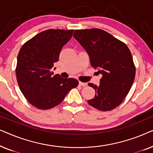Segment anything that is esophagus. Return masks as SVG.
I'll return each mask as SVG.
<instances>
[{
	"label": "esophagus",
	"mask_w": 153,
	"mask_h": 153,
	"mask_svg": "<svg viewBox=\"0 0 153 153\" xmlns=\"http://www.w3.org/2000/svg\"><path fill=\"white\" fill-rule=\"evenodd\" d=\"M79 85H81V86H86L87 85V83H83V82H81V81H79Z\"/></svg>",
	"instance_id": "esophagus-1"
}]
</instances>
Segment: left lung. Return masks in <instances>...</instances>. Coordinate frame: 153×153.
<instances>
[{
	"label": "left lung",
	"instance_id": "1",
	"mask_svg": "<svg viewBox=\"0 0 153 153\" xmlns=\"http://www.w3.org/2000/svg\"><path fill=\"white\" fill-rule=\"evenodd\" d=\"M73 35L88 53L92 67L102 74L99 86L88 83L95 95L88 103L102 111L114 109L122 103L134 81L136 68L128 47L99 28L75 30Z\"/></svg>",
	"mask_w": 153,
	"mask_h": 153
}]
</instances>
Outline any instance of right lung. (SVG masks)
I'll list each match as a JSON object with an SVG mask.
<instances>
[{"label": "right lung", "instance_id": "add662e5", "mask_svg": "<svg viewBox=\"0 0 153 153\" xmlns=\"http://www.w3.org/2000/svg\"><path fill=\"white\" fill-rule=\"evenodd\" d=\"M73 31H42L25 42L19 52L15 70L18 85L29 103L38 109L55 107L79 84L75 79H63L59 74L53 76L51 71Z\"/></svg>", "mask_w": 153, "mask_h": 153}]
</instances>
